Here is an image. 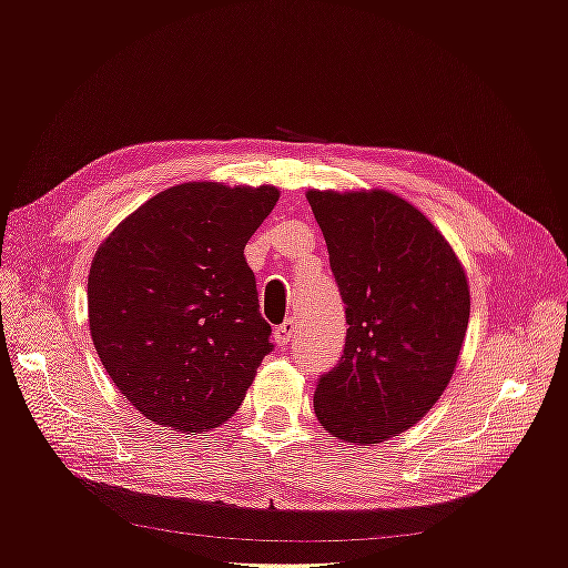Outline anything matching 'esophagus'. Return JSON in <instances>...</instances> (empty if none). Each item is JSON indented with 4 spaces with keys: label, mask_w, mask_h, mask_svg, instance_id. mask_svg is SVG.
Masks as SVG:
<instances>
[{
    "label": "esophagus",
    "mask_w": 568,
    "mask_h": 568,
    "mask_svg": "<svg viewBox=\"0 0 568 568\" xmlns=\"http://www.w3.org/2000/svg\"><path fill=\"white\" fill-rule=\"evenodd\" d=\"M294 338H296V322L294 320H286L284 324L277 326V329H274V341H277L280 346H288Z\"/></svg>",
    "instance_id": "obj_1"
}]
</instances>
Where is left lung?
Here are the masks:
<instances>
[{
	"label": "left lung",
	"instance_id": "obj_1",
	"mask_svg": "<svg viewBox=\"0 0 568 568\" xmlns=\"http://www.w3.org/2000/svg\"><path fill=\"white\" fill-rule=\"evenodd\" d=\"M346 303V348L320 376L315 415L343 443L415 426L448 388L469 324V284L453 246L384 189L305 194Z\"/></svg>",
	"mask_w": 568,
	"mask_h": 568
}]
</instances>
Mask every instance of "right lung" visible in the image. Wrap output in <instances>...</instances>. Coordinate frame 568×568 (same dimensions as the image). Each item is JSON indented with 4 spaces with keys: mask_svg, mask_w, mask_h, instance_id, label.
<instances>
[{
    "mask_svg": "<svg viewBox=\"0 0 568 568\" xmlns=\"http://www.w3.org/2000/svg\"><path fill=\"white\" fill-rule=\"evenodd\" d=\"M277 201L270 184L184 182L97 248L90 334L111 382L146 419L196 434L246 398L272 329L244 248Z\"/></svg>",
    "mask_w": 568,
    "mask_h": 568,
    "instance_id": "add662e5",
    "label": "right lung"
}]
</instances>
